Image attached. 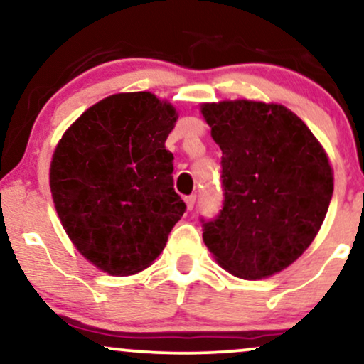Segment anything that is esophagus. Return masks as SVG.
I'll list each match as a JSON object with an SVG mask.
<instances>
[{
	"label": "esophagus",
	"mask_w": 364,
	"mask_h": 364,
	"mask_svg": "<svg viewBox=\"0 0 364 364\" xmlns=\"http://www.w3.org/2000/svg\"><path fill=\"white\" fill-rule=\"evenodd\" d=\"M185 201H186L188 210H193V208H195V203H196V195H190V196H186V198H185Z\"/></svg>",
	"instance_id": "obj_1"
}]
</instances>
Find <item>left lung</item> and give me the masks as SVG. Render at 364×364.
<instances>
[{"instance_id":"left-lung-1","label":"left lung","mask_w":364,"mask_h":364,"mask_svg":"<svg viewBox=\"0 0 364 364\" xmlns=\"http://www.w3.org/2000/svg\"><path fill=\"white\" fill-rule=\"evenodd\" d=\"M222 149L223 205L203 225L216 262L240 279L284 270L319 232L333 198V169L323 146L279 104H203Z\"/></svg>"}]
</instances>
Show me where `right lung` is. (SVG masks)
<instances>
[{"instance_id": "1", "label": "right lung", "mask_w": 364, "mask_h": 364, "mask_svg": "<svg viewBox=\"0 0 364 364\" xmlns=\"http://www.w3.org/2000/svg\"><path fill=\"white\" fill-rule=\"evenodd\" d=\"M178 114L151 92L116 94L87 109L50 166L58 218L77 250L110 275L153 264L186 205L164 146Z\"/></svg>"}]
</instances>
